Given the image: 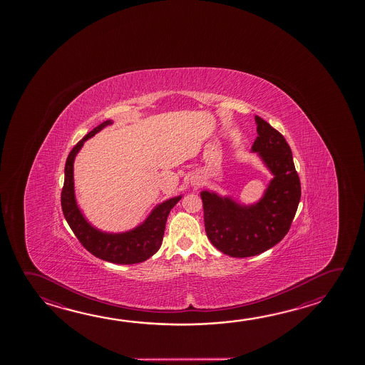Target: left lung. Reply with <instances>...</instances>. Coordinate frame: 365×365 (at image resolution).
I'll return each instance as SVG.
<instances>
[{
	"mask_svg": "<svg viewBox=\"0 0 365 365\" xmlns=\"http://www.w3.org/2000/svg\"><path fill=\"white\" fill-rule=\"evenodd\" d=\"M255 122L257 137L252 151L274 174L264 197L257 204L241 206L217 193L201 192L207 238L233 257L259 255L281 242L300 202V178L287 142L260 116H255Z\"/></svg>",
	"mask_w": 365,
	"mask_h": 365,
	"instance_id": "1",
	"label": "left lung"
}]
</instances>
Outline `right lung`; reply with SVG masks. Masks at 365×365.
Instances as JSON below:
<instances>
[{"label": "right lung", "instance_id": "add662e5", "mask_svg": "<svg viewBox=\"0 0 365 365\" xmlns=\"http://www.w3.org/2000/svg\"><path fill=\"white\" fill-rule=\"evenodd\" d=\"M111 124V120L101 123L98 127L84 135L81 141L73 148L71 154L65 163L64 187L61 191V207L65 219L71 230L77 236L78 241L82 243L84 249L90 251L92 255L105 262L114 264H135L148 260L160 249L168 215L173 209L174 205L180 200L178 197L170 198L165 202L156 206L150 217L133 230L125 233H103L91 225L81 210L78 209L77 201L74 196V178H73V164L78 151L83 146L92 135H96L106 125Z\"/></svg>", "mask_w": 365, "mask_h": 365}]
</instances>
